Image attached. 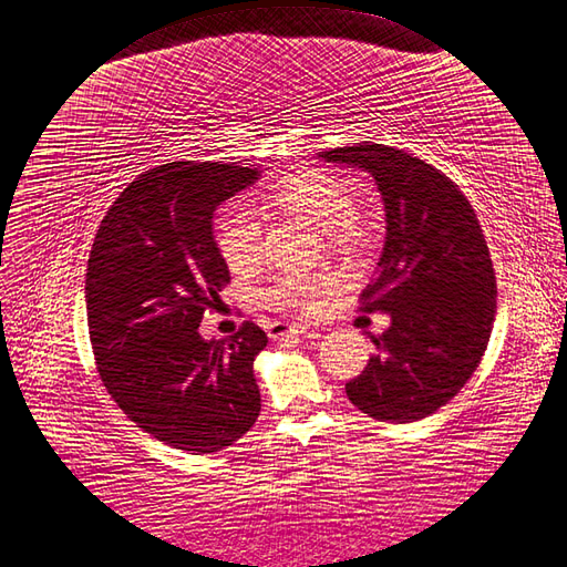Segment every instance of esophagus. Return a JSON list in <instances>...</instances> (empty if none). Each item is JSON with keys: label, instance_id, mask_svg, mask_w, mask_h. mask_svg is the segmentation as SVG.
<instances>
[{"label": "esophagus", "instance_id": "1", "mask_svg": "<svg viewBox=\"0 0 567 567\" xmlns=\"http://www.w3.org/2000/svg\"><path fill=\"white\" fill-rule=\"evenodd\" d=\"M313 327L308 324H285V322H272L268 327V337L270 339H282V337H289V334H308Z\"/></svg>", "mask_w": 567, "mask_h": 567}]
</instances>
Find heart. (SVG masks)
<instances>
[{
    "label": "heart",
    "instance_id": "obj_1",
    "mask_svg": "<svg viewBox=\"0 0 567 567\" xmlns=\"http://www.w3.org/2000/svg\"><path fill=\"white\" fill-rule=\"evenodd\" d=\"M270 199L282 209L297 212L313 221L337 243L351 240L353 218L358 214V197L334 174L299 172L282 178L270 190ZM216 247L230 270H243L257 264L264 249V226L257 212L247 207H228L216 221ZM330 285L327 276L306 272H280L264 289V299L285 310L313 308L316 297Z\"/></svg>",
    "mask_w": 567,
    "mask_h": 567
}]
</instances>
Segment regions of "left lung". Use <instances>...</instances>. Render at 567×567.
<instances>
[{"label":"left lung","instance_id":"8db88e82","mask_svg":"<svg viewBox=\"0 0 567 567\" xmlns=\"http://www.w3.org/2000/svg\"><path fill=\"white\" fill-rule=\"evenodd\" d=\"M318 157L368 172L386 212L362 308L391 324L346 395L372 419L416 422L462 391L487 349L497 280L483 228L460 186L405 151L364 141Z\"/></svg>","mask_w":567,"mask_h":567}]
</instances>
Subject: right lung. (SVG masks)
<instances>
[{
  "instance_id": "right-lung-1",
  "label": "right lung",
  "mask_w": 567,
  "mask_h": 567,
  "mask_svg": "<svg viewBox=\"0 0 567 567\" xmlns=\"http://www.w3.org/2000/svg\"><path fill=\"white\" fill-rule=\"evenodd\" d=\"M261 172L169 162L122 190L99 226L86 266V320L107 393L164 445L218 452L261 412L254 358L268 343L254 322L205 339L199 322L230 282L214 212Z\"/></svg>"
}]
</instances>
